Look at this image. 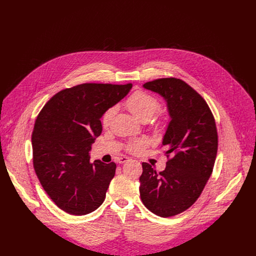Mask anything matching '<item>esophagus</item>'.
<instances>
[{
  "label": "esophagus",
  "instance_id": "1",
  "mask_svg": "<svg viewBox=\"0 0 256 256\" xmlns=\"http://www.w3.org/2000/svg\"><path fill=\"white\" fill-rule=\"evenodd\" d=\"M128 160H130V158H128V157H126V156H122V157H118V162L120 163V164H124V163L128 162Z\"/></svg>",
  "mask_w": 256,
  "mask_h": 256
}]
</instances>
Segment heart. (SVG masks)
Wrapping results in <instances>:
<instances>
[{
    "instance_id": "obj_1",
    "label": "heart",
    "mask_w": 256,
    "mask_h": 256,
    "mask_svg": "<svg viewBox=\"0 0 256 256\" xmlns=\"http://www.w3.org/2000/svg\"><path fill=\"white\" fill-rule=\"evenodd\" d=\"M126 105L130 109V112L140 122H149L160 109V102L158 101V99L153 95L144 91H138L132 94L128 98ZM116 110V107H112L105 112L102 116V124L104 126H108L109 122H112ZM146 144H147V142L144 140H134L128 144V150L130 152L136 153Z\"/></svg>"
}]
</instances>
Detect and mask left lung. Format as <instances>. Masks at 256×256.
Wrapping results in <instances>:
<instances>
[{"instance_id":"obj_1","label":"left lung","mask_w":256,"mask_h":256,"mask_svg":"<svg viewBox=\"0 0 256 256\" xmlns=\"http://www.w3.org/2000/svg\"><path fill=\"white\" fill-rule=\"evenodd\" d=\"M142 87L167 103L170 122L162 144L171 159L159 173L142 163L140 194L149 210L168 218L192 206L204 188L218 151L216 128L204 99L184 81L163 78Z\"/></svg>"}]
</instances>
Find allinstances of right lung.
<instances>
[{
    "label": "right lung",
    "mask_w": 256,
    "mask_h": 256,
    "mask_svg": "<svg viewBox=\"0 0 256 256\" xmlns=\"http://www.w3.org/2000/svg\"><path fill=\"white\" fill-rule=\"evenodd\" d=\"M132 87L85 83L64 89L36 118L31 136L34 170L46 192L66 212L87 214L104 202L116 164L91 163L89 152L102 132L100 118Z\"/></svg>",
    "instance_id": "1"
}]
</instances>
